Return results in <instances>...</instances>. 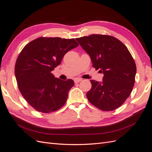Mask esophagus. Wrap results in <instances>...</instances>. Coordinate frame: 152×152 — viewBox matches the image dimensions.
Masks as SVG:
<instances>
[{
  "instance_id": "esophagus-1",
  "label": "esophagus",
  "mask_w": 152,
  "mask_h": 152,
  "mask_svg": "<svg viewBox=\"0 0 152 152\" xmlns=\"http://www.w3.org/2000/svg\"><path fill=\"white\" fill-rule=\"evenodd\" d=\"M74 81H75V83H77L80 82L81 81H82V79H81V78H75V80H74Z\"/></svg>"
}]
</instances>
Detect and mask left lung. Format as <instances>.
Wrapping results in <instances>:
<instances>
[{
    "label": "left lung",
    "mask_w": 152,
    "mask_h": 152,
    "mask_svg": "<svg viewBox=\"0 0 152 152\" xmlns=\"http://www.w3.org/2000/svg\"><path fill=\"white\" fill-rule=\"evenodd\" d=\"M89 55L93 66L104 74L103 82L91 80L87 98L95 107L109 111L117 109L129 97L135 84V61L128 48L118 39L93 34L76 38Z\"/></svg>",
    "instance_id": "8db88e82"
}]
</instances>
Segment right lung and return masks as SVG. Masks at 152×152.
Segmentation results:
<instances>
[{"label":"right lung","mask_w":152,"mask_h":152,"mask_svg":"<svg viewBox=\"0 0 152 152\" xmlns=\"http://www.w3.org/2000/svg\"><path fill=\"white\" fill-rule=\"evenodd\" d=\"M77 46L75 39L39 37L20 52L15 66L16 80L23 96L36 111L48 113L65 104L74 81L60 80L51 72Z\"/></svg>","instance_id":"right-lung-1"}]
</instances>
